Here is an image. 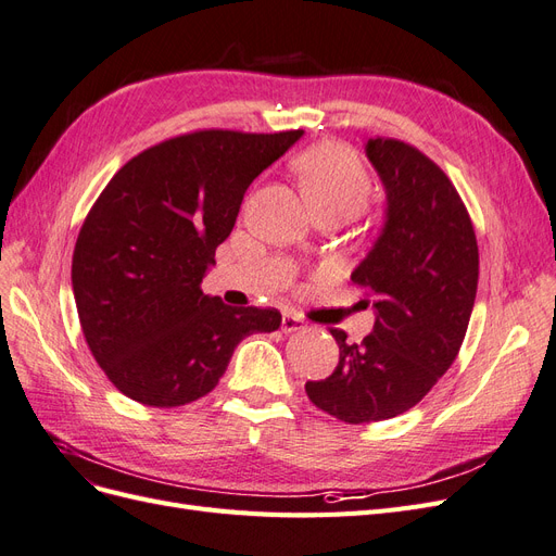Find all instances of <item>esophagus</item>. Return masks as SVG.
I'll return each mask as SVG.
<instances>
[{
  "instance_id": "obj_1",
  "label": "esophagus",
  "mask_w": 556,
  "mask_h": 556,
  "mask_svg": "<svg viewBox=\"0 0 556 556\" xmlns=\"http://www.w3.org/2000/svg\"><path fill=\"white\" fill-rule=\"evenodd\" d=\"M280 329H282L285 333H292V331L306 329V323H304V319L294 317V315H282V325H280Z\"/></svg>"
}]
</instances>
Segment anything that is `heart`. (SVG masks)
Listing matches in <instances>:
<instances>
[{
  "label": "heart",
  "mask_w": 556,
  "mask_h": 556,
  "mask_svg": "<svg viewBox=\"0 0 556 556\" xmlns=\"http://www.w3.org/2000/svg\"><path fill=\"white\" fill-rule=\"evenodd\" d=\"M301 192L313 211L352 206L359 211L371 194V178L352 150L339 143H319L294 160Z\"/></svg>",
  "instance_id": "obj_1"
}]
</instances>
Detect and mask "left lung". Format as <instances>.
I'll list each match as a JSON object with an SVG mask.
<instances>
[{
    "instance_id": "obj_1",
    "label": "left lung",
    "mask_w": 556,
    "mask_h": 556,
    "mask_svg": "<svg viewBox=\"0 0 556 556\" xmlns=\"http://www.w3.org/2000/svg\"><path fill=\"white\" fill-rule=\"evenodd\" d=\"M384 185L378 241L352 271L374 296L376 325L362 343L331 329L339 366L306 382L319 410L368 425L410 410L457 359L478 292V241L459 192L410 143L368 139ZM368 306V304H366Z\"/></svg>"
}]
</instances>
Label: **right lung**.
Returning a JSON list of instances; mask_svg holds the SVG:
<instances>
[{"label": "right lung", "mask_w": 556, "mask_h": 556, "mask_svg": "<svg viewBox=\"0 0 556 556\" xmlns=\"http://www.w3.org/2000/svg\"><path fill=\"white\" fill-rule=\"evenodd\" d=\"M304 129H199L131 157L90 208L72 260L86 343L125 396L176 408L206 396L245 336L276 308H231L201 292L250 182Z\"/></svg>", "instance_id": "add662e5"}]
</instances>
